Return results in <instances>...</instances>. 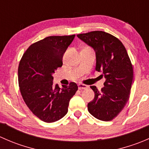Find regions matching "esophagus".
Returning <instances> with one entry per match:
<instances>
[{
  "mask_svg": "<svg viewBox=\"0 0 149 149\" xmlns=\"http://www.w3.org/2000/svg\"><path fill=\"white\" fill-rule=\"evenodd\" d=\"M78 86H79V89L81 90V89H85V88H86L87 86L85 85V84H79V85H78Z\"/></svg>",
  "mask_w": 149,
  "mask_h": 149,
  "instance_id": "1",
  "label": "esophagus"
}]
</instances>
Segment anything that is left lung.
I'll return each mask as SVG.
<instances>
[{"mask_svg": "<svg viewBox=\"0 0 149 149\" xmlns=\"http://www.w3.org/2000/svg\"><path fill=\"white\" fill-rule=\"evenodd\" d=\"M77 37L95 51V69L105 78L101 91L91 86L94 98L88 103V112L100 120H112L127 103L131 89L133 70L127 51L118 38L104 31H94Z\"/></svg>", "mask_w": 149, "mask_h": 149, "instance_id": "1", "label": "left lung"}]
</instances>
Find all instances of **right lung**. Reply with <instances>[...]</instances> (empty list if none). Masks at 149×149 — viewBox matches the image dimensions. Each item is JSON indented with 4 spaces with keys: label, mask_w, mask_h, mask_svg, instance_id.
Masks as SVG:
<instances>
[{
    "label": "right lung",
    "mask_w": 149,
    "mask_h": 149,
    "mask_svg": "<svg viewBox=\"0 0 149 149\" xmlns=\"http://www.w3.org/2000/svg\"><path fill=\"white\" fill-rule=\"evenodd\" d=\"M75 34L50 36L29 47L19 63V85L24 101L34 115L53 123L68 112L69 102L78 90L77 84L60 88L53 84V73L63 65V57Z\"/></svg>",
    "instance_id": "right-lung-1"
}]
</instances>
